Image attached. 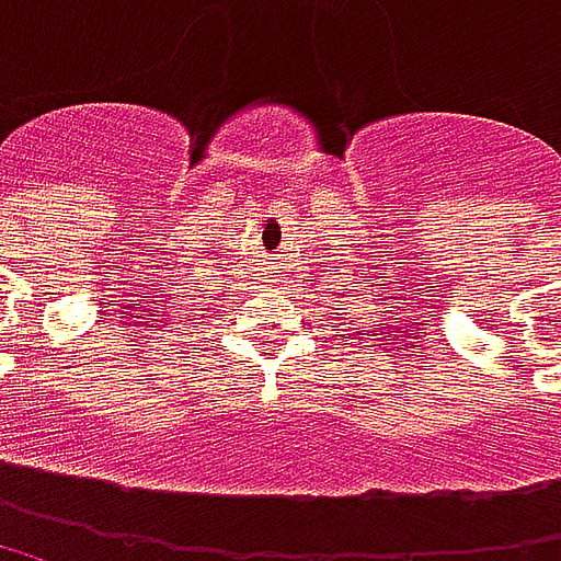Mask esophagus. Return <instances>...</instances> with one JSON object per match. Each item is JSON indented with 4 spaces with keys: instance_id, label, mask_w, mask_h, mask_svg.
<instances>
[{
    "instance_id": "obj_1",
    "label": "esophagus",
    "mask_w": 561,
    "mask_h": 561,
    "mask_svg": "<svg viewBox=\"0 0 561 561\" xmlns=\"http://www.w3.org/2000/svg\"><path fill=\"white\" fill-rule=\"evenodd\" d=\"M270 282H276V279H270Z\"/></svg>"
}]
</instances>
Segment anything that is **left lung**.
Returning <instances> with one entry per match:
<instances>
[{"instance_id":"1","label":"left lung","mask_w":561,"mask_h":561,"mask_svg":"<svg viewBox=\"0 0 561 561\" xmlns=\"http://www.w3.org/2000/svg\"><path fill=\"white\" fill-rule=\"evenodd\" d=\"M345 340H348V333H345Z\"/></svg>"}]
</instances>
